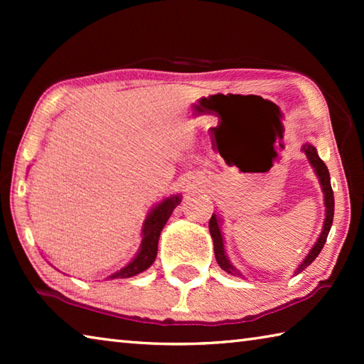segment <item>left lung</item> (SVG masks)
I'll use <instances>...</instances> for the list:
<instances>
[{"instance_id":"1","label":"left lung","mask_w":364,"mask_h":364,"mask_svg":"<svg viewBox=\"0 0 364 364\" xmlns=\"http://www.w3.org/2000/svg\"><path fill=\"white\" fill-rule=\"evenodd\" d=\"M301 151L306 154L308 160H310V164L313 165V168H315L316 175L319 178V183H321L323 191H324V202H326V220H324V226H323V232L321 236H319L318 242L315 244V247L311 249L310 254L304 260V263L300 264L297 273L299 274L304 271L308 264H310L315 258L319 255V252L323 250L324 244H326V239H328V234L329 230L332 226V220H334V193H332V188H331V178H329V170L326 167V164L323 162L319 156L316 154V149L313 147L311 144H305L301 147ZM208 230H210L212 234V239H213V250H215V258H217V262L220 264L221 269H225L226 273L234 274V276H239V273L236 271V268L232 267L228 260L226 255H225V250H223V236H221V231H220V226H218V218L217 215H212L210 221H208Z\"/></svg>"}]
</instances>
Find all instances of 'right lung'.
<instances>
[{
  "label": "right lung",
  "mask_w": 364,
  "mask_h": 364,
  "mask_svg": "<svg viewBox=\"0 0 364 364\" xmlns=\"http://www.w3.org/2000/svg\"><path fill=\"white\" fill-rule=\"evenodd\" d=\"M180 202H181L180 196L168 197L167 200H164L162 204H159L156 208H154L144 223V230H143L144 236H143V242H141L139 254L130 264H127V267L120 269L119 273L110 276V279L132 278V276L143 273L144 269L151 267L157 257V244H159L160 231L164 230V226L170 218L171 212L175 210V207L180 204Z\"/></svg>",
  "instance_id": "1"
}]
</instances>
